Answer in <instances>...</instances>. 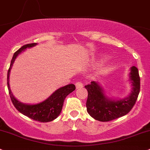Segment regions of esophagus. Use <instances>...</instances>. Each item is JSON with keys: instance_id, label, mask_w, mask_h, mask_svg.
Listing matches in <instances>:
<instances>
[{"instance_id": "34e87169", "label": "esophagus", "mask_w": 150, "mask_h": 150, "mask_svg": "<svg viewBox=\"0 0 150 150\" xmlns=\"http://www.w3.org/2000/svg\"><path fill=\"white\" fill-rule=\"evenodd\" d=\"M75 85H76V89H79V88L83 87V84L81 82V81H77V82L75 84Z\"/></svg>"}]
</instances>
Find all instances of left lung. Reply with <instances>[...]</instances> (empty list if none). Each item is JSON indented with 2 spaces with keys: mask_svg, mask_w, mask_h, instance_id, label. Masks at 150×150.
Returning a JSON list of instances; mask_svg holds the SVG:
<instances>
[{
  "mask_svg": "<svg viewBox=\"0 0 150 150\" xmlns=\"http://www.w3.org/2000/svg\"><path fill=\"white\" fill-rule=\"evenodd\" d=\"M133 89L128 98L112 100L105 96L103 90L95 81L84 87L88 92L86 106L88 113L99 121H110L126 115L135 105L140 91V77L137 68L133 66L129 74Z\"/></svg>",
  "mask_w": 150,
  "mask_h": 150,
  "instance_id": "1",
  "label": "left lung"
}]
</instances>
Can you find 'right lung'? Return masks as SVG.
Segmentation results:
<instances>
[{
  "mask_svg": "<svg viewBox=\"0 0 150 150\" xmlns=\"http://www.w3.org/2000/svg\"><path fill=\"white\" fill-rule=\"evenodd\" d=\"M36 45L37 43H30V44L24 45L21 48L18 49L17 51L14 52L11 61L10 67L8 71V89L9 95H10L12 103L14 105V107L17 109L18 111H19L23 115L29 117L31 119L45 123V122L53 121L59 115V114L61 112V110H62L65 98L71 92L75 90L76 86L74 84H71L59 88L52 95H50L47 100L35 105L24 104V103H21V102H18L13 97L10 89V86H9V74H10V71L11 69L13 64L14 63V61L17 55L20 52H21L22 50H25L27 47H34Z\"/></svg>",
  "mask_w": 150,
  "mask_h": 150,
  "instance_id": "add662e5",
  "label": "right lung"
}]
</instances>
